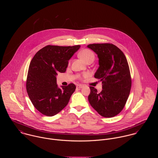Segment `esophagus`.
Returning a JSON list of instances; mask_svg holds the SVG:
<instances>
[{"mask_svg": "<svg viewBox=\"0 0 158 158\" xmlns=\"http://www.w3.org/2000/svg\"><path fill=\"white\" fill-rule=\"evenodd\" d=\"M83 85H77V88H79V89H81V88H83Z\"/></svg>", "mask_w": 158, "mask_h": 158, "instance_id": "esophagus-1", "label": "esophagus"}]
</instances>
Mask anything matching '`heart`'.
I'll return each instance as SVG.
<instances>
[{"label":"heart","instance_id":"heart-1","mask_svg":"<svg viewBox=\"0 0 158 158\" xmlns=\"http://www.w3.org/2000/svg\"><path fill=\"white\" fill-rule=\"evenodd\" d=\"M79 56L84 60L86 63H87L89 60H94L95 58V55L94 53L89 49H84L81 50L79 53ZM88 76V73H85L83 75V77H87Z\"/></svg>","mask_w":158,"mask_h":158}]
</instances>
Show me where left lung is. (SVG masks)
<instances>
[{"label": "left lung", "instance_id": "8db88e82", "mask_svg": "<svg viewBox=\"0 0 158 158\" xmlns=\"http://www.w3.org/2000/svg\"><path fill=\"white\" fill-rule=\"evenodd\" d=\"M87 47L98 56L99 67L94 77L102 81L103 88L98 92L94 87H89V103L102 116L113 117L122 111L131 90L127 60L122 51L112 44H92Z\"/></svg>", "mask_w": 158, "mask_h": 158}]
</instances>
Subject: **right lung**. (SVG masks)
I'll return each mask as SVG.
<instances>
[{"label":"right lung","instance_id":"obj_1","mask_svg":"<svg viewBox=\"0 0 158 158\" xmlns=\"http://www.w3.org/2000/svg\"><path fill=\"white\" fill-rule=\"evenodd\" d=\"M80 45H47L31 60L27 74L26 89L28 97L40 113L53 116L64 109L76 89L74 84L58 88L56 75L64 73L68 61Z\"/></svg>","mask_w":158,"mask_h":158}]
</instances>
